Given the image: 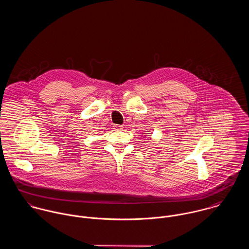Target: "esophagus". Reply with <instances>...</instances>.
<instances>
[{"instance_id":"obj_1","label":"esophagus","mask_w":249,"mask_h":249,"mask_svg":"<svg viewBox=\"0 0 249 249\" xmlns=\"http://www.w3.org/2000/svg\"><path fill=\"white\" fill-rule=\"evenodd\" d=\"M123 128H124V126H122V125H119V124H115V125L113 126V129H114V130H116V131H120V130H123Z\"/></svg>"}]
</instances>
